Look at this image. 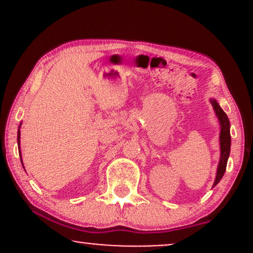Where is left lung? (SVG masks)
I'll return each instance as SVG.
<instances>
[{
  "label": "left lung",
  "instance_id": "obj_1",
  "mask_svg": "<svg viewBox=\"0 0 253 253\" xmlns=\"http://www.w3.org/2000/svg\"><path fill=\"white\" fill-rule=\"evenodd\" d=\"M211 106L215 110L217 118H219L220 125H221V132H220V149H221V157H220L219 167H217L216 178L214 182V185H216L222 178L223 173L226 171V165H227V159L229 156V150H231V134H229V120L226 115V113L221 109L219 103L215 100H211ZM213 185V187H214Z\"/></svg>",
  "mask_w": 253,
  "mask_h": 253
}]
</instances>
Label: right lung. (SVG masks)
Here are the masks:
<instances>
[{"instance_id":"add662e5","label":"right lung","mask_w":253,"mask_h":253,"mask_svg":"<svg viewBox=\"0 0 253 253\" xmlns=\"http://www.w3.org/2000/svg\"><path fill=\"white\" fill-rule=\"evenodd\" d=\"M17 143H19V149H20V129H19V133H17ZM21 163H22V159H21Z\"/></svg>"}]
</instances>
